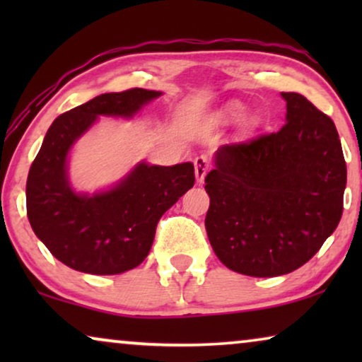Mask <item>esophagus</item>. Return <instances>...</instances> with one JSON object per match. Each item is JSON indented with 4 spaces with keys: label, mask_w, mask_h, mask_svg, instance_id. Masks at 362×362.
Segmentation results:
<instances>
[{
    "label": "esophagus",
    "mask_w": 362,
    "mask_h": 362,
    "mask_svg": "<svg viewBox=\"0 0 362 362\" xmlns=\"http://www.w3.org/2000/svg\"><path fill=\"white\" fill-rule=\"evenodd\" d=\"M211 170V160L207 155H199L194 158V173H196V180L202 182L204 181V176L207 175V171Z\"/></svg>",
    "instance_id": "34e87169"
}]
</instances>
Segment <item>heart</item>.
I'll return each instance as SVG.
<instances>
[{
	"label": "heart",
	"instance_id": "obj_1",
	"mask_svg": "<svg viewBox=\"0 0 362 362\" xmlns=\"http://www.w3.org/2000/svg\"><path fill=\"white\" fill-rule=\"evenodd\" d=\"M242 113H244V107L239 105V103H232V105L229 107V115L232 118H239V117H242Z\"/></svg>",
	"mask_w": 362,
	"mask_h": 362
}]
</instances>
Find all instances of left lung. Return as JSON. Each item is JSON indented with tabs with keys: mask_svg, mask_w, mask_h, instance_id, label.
Returning a JSON list of instances; mask_svg holds the SVG:
<instances>
[{
	"mask_svg": "<svg viewBox=\"0 0 362 362\" xmlns=\"http://www.w3.org/2000/svg\"><path fill=\"white\" fill-rule=\"evenodd\" d=\"M279 132L222 145L206 176V230L217 259L250 276L305 265L343 216L346 161L331 118L308 98L281 92Z\"/></svg>",
	"mask_w": 362,
	"mask_h": 362,
	"instance_id": "obj_1",
	"label": "left lung"
}]
</instances>
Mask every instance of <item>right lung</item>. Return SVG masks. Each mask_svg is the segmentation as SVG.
I'll return each mask as SVG.
<instances>
[{
    "mask_svg": "<svg viewBox=\"0 0 362 362\" xmlns=\"http://www.w3.org/2000/svg\"><path fill=\"white\" fill-rule=\"evenodd\" d=\"M160 92L128 88L102 93L59 115L34 158L26 185L28 219L49 252L74 270L115 275L150 254L161 216L194 186V166H148L92 197L76 194L66 175L72 143L98 115L132 117Z\"/></svg>",
    "mask_w": 362,
    "mask_h": 362,
    "instance_id": "1",
    "label": "right lung"
}]
</instances>
